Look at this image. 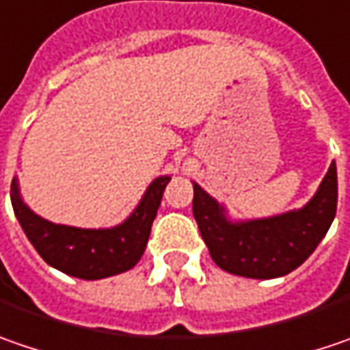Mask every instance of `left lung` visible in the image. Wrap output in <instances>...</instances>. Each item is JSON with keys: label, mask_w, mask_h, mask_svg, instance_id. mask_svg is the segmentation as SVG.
Instances as JSON below:
<instances>
[{"label": "left lung", "mask_w": 350, "mask_h": 350, "mask_svg": "<svg viewBox=\"0 0 350 350\" xmlns=\"http://www.w3.org/2000/svg\"><path fill=\"white\" fill-rule=\"evenodd\" d=\"M192 212L217 267L241 278H281L297 269L331 228L337 214V166L331 162L315 196L301 210L230 221L216 200L194 184Z\"/></svg>", "instance_id": "obj_1"}]
</instances>
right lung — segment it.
<instances>
[{
    "instance_id": "obj_1",
    "label": "right lung",
    "mask_w": 350,
    "mask_h": 350,
    "mask_svg": "<svg viewBox=\"0 0 350 350\" xmlns=\"http://www.w3.org/2000/svg\"><path fill=\"white\" fill-rule=\"evenodd\" d=\"M168 182L170 176L156 178L133 214L109 230H83L39 217L23 204L15 178L11 182V204L39 256L67 275L91 281L129 271L138 263Z\"/></svg>"
}]
</instances>
